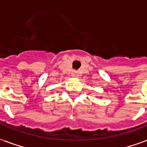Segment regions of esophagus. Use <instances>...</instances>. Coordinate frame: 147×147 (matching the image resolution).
<instances>
[{
    "instance_id": "1",
    "label": "esophagus",
    "mask_w": 147,
    "mask_h": 147,
    "mask_svg": "<svg viewBox=\"0 0 147 147\" xmlns=\"http://www.w3.org/2000/svg\"><path fill=\"white\" fill-rule=\"evenodd\" d=\"M72 76H73V77H78V71H74L73 72H72Z\"/></svg>"
}]
</instances>
